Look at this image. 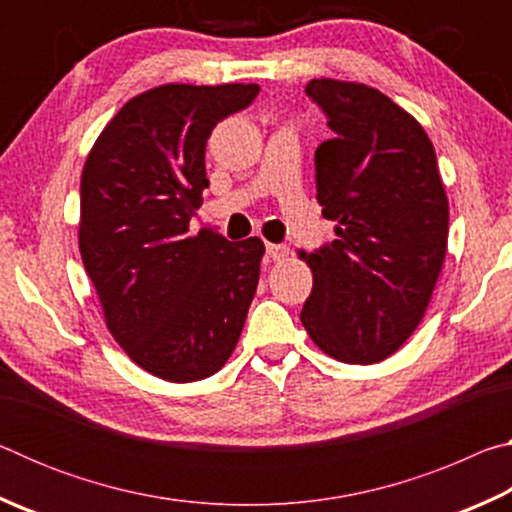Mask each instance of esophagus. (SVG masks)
I'll use <instances>...</instances> for the list:
<instances>
[{"mask_svg":"<svg viewBox=\"0 0 512 512\" xmlns=\"http://www.w3.org/2000/svg\"><path fill=\"white\" fill-rule=\"evenodd\" d=\"M266 255L273 259V262H282V259L289 257V248L282 244H266Z\"/></svg>","mask_w":512,"mask_h":512,"instance_id":"esophagus-1","label":"esophagus"}]
</instances>
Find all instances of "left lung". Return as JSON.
<instances>
[{"mask_svg":"<svg viewBox=\"0 0 512 512\" xmlns=\"http://www.w3.org/2000/svg\"><path fill=\"white\" fill-rule=\"evenodd\" d=\"M334 135L316 149V198L332 244L298 257L314 273L300 311L320 350L377 363L420 325L443 271L449 201L418 119L370 85L311 79Z\"/></svg>","mask_w":512,"mask_h":512,"instance_id":"8db88e82","label":"left lung"}]
</instances>
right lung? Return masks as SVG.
Returning a JSON list of instances; mask_svg holds the SVG:
<instances>
[{"mask_svg":"<svg viewBox=\"0 0 512 512\" xmlns=\"http://www.w3.org/2000/svg\"><path fill=\"white\" fill-rule=\"evenodd\" d=\"M255 83H164L103 128L81 173L79 248L106 327L137 366L173 384L219 372L257 291L264 241L189 219L210 187L205 144Z\"/></svg>","mask_w":512,"mask_h":512,"instance_id":"right-lung-1","label":"right lung"}]
</instances>
